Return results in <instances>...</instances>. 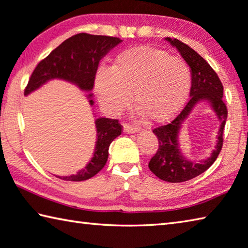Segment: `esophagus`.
<instances>
[{
  "instance_id": "34e87169",
  "label": "esophagus",
  "mask_w": 248,
  "mask_h": 248,
  "mask_svg": "<svg viewBox=\"0 0 248 248\" xmlns=\"http://www.w3.org/2000/svg\"><path fill=\"white\" fill-rule=\"evenodd\" d=\"M124 131L125 133H136L139 131V129L137 127H134V125H131L129 124H124Z\"/></svg>"
}]
</instances>
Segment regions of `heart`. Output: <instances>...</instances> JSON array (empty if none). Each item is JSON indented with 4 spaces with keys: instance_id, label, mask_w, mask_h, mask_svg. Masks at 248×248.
<instances>
[{
    "instance_id": "b5f03b06",
    "label": "heart",
    "mask_w": 248,
    "mask_h": 248,
    "mask_svg": "<svg viewBox=\"0 0 248 248\" xmlns=\"http://www.w3.org/2000/svg\"><path fill=\"white\" fill-rule=\"evenodd\" d=\"M192 73L181 57L163 49L133 47L120 53L110 68L102 67L94 78L101 105L119 114L132 101L152 123H165L187 101Z\"/></svg>"
}]
</instances>
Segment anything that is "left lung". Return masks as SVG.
I'll return each mask as SVG.
<instances>
[{"instance_id": "1", "label": "left lung", "mask_w": 248, "mask_h": 248, "mask_svg": "<svg viewBox=\"0 0 248 248\" xmlns=\"http://www.w3.org/2000/svg\"><path fill=\"white\" fill-rule=\"evenodd\" d=\"M166 40L178 49L183 60L190 66L192 73L190 100L170 124L153 130L158 139V150L148 163V168L164 181L177 183L187 181L202 174L217 159L223 144L222 136L228 109L222 101L223 85L208 62L199 53L178 39L166 38ZM202 100L209 102L212 109L216 112L220 121V128L217 144L212 155L204 161L193 162L182 154L178 144V132L194 106Z\"/></svg>"}]
</instances>
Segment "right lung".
Instances as JSON below:
<instances>
[{
  "instance_id": "right-lung-1",
  "label": "right lung",
  "mask_w": 248,
  "mask_h": 248,
  "mask_svg": "<svg viewBox=\"0 0 248 248\" xmlns=\"http://www.w3.org/2000/svg\"><path fill=\"white\" fill-rule=\"evenodd\" d=\"M123 41L107 35L78 33L65 40L35 67L25 89V95L35 91L53 79H62L74 83L81 90L91 91L98 62L111 48ZM92 94H88L93 105ZM96 142L93 157L84 168L69 177H58L66 181H84L95 175L104 167L108 158L110 143L121 134V124L117 119L97 118L95 120Z\"/></svg>"
}]
</instances>
